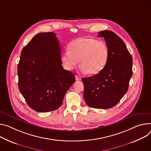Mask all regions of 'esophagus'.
Masks as SVG:
<instances>
[{
  "mask_svg": "<svg viewBox=\"0 0 151 151\" xmlns=\"http://www.w3.org/2000/svg\"><path fill=\"white\" fill-rule=\"evenodd\" d=\"M75 78H76V81H80V80H81V77L78 76V75H76V76H75Z\"/></svg>",
  "mask_w": 151,
  "mask_h": 151,
  "instance_id": "obj_1",
  "label": "esophagus"
}]
</instances>
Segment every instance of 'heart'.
I'll list each match as a JSON object with an SVG mask.
<instances>
[{"mask_svg":"<svg viewBox=\"0 0 151 151\" xmlns=\"http://www.w3.org/2000/svg\"><path fill=\"white\" fill-rule=\"evenodd\" d=\"M69 50H64L61 61L67 70H72L79 63V69L84 73L96 75L106 66L109 58L106 43L94 38L80 37L68 45Z\"/></svg>","mask_w":151,"mask_h":151,"instance_id":"1","label":"heart"}]
</instances>
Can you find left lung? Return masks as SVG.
<instances>
[{
  "label": "left lung",
  "mask_w": 151,
  "mask_h": 151,
  "mask_svg": "<svg viewBox=\"0 0 151 151\" xmlns=\"http://www.w3.org/2000/svg\"><path fill=\"white\" fill-rule=\"evenodd\" d=\"M109 49V58L98 74L82 79L88 106L108 109L117 104L128 90L132 75V58L123 41L111 31L99 32Z\"/></svg>",
  "instance_id": "left-lung-1"
}]
</instances>
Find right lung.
<instances>
[{
	"label": "right lung",
	"instance_id": "add662e5",
	"mask_svg": "<svg viewBox=\"0 0 151 151\" xmlns=\"http://www.w3.org/2000/svg\"><path fill=\"white\" fill-rule=\"evenodd\" d=\"M61 57L60 42L54 32L37 34L22 50L17 66L19 88L36 111L57 109L75 82L74 74L63 68Z\"/></svg>",
	"mask_w": 151,
	"mask_h": 151
}]
</instances>
